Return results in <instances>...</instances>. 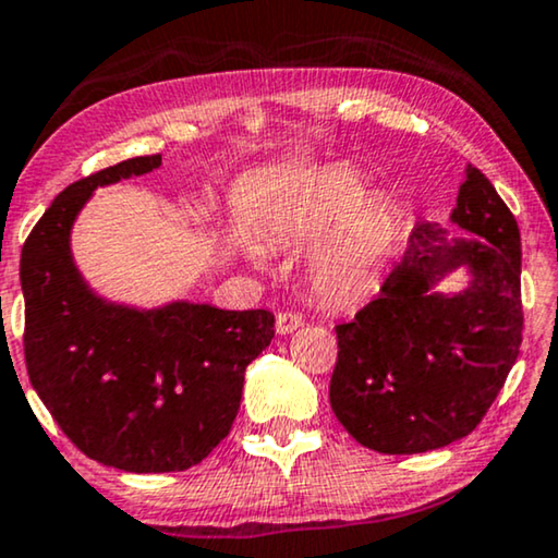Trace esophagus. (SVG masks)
Returning a JSON list of instances; mask_svg holds the SVG:
<instances>
[{
	"label": "esophagus",
	"mask_w": 558,
	"mask_h": 558,
	"mask_svg": "<svg viewBox=\"0 0 558 558\" xmlns=\"http://www.w3.org/2000/svg\"><path fill=\"white\" fill-rule=\"evenodd\" d=\"M296 327H302V315H296V312H279L277 315V332L279 335L294 332Z\"/></svg>",
	"instance_id": "obj_1"
}]
</instances>
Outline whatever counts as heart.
I'll return each mask as SVG.
<instances>
[{"label":"heart","mask_w":558,"mask_h":558,"mask_svg":"<svg viewBox=\"0 0 558 558\" xmlns=\"http://www.w3.org/2000/svg\"><path fill=\"white\" fill-rule=\"evenodd\" d=\"M317 256L310 279L319 296L335 304H355L378 284L396 241L391 203L380 195H363V180L348 167L319 172L315 185L284 223L287 239L312 243L338 223Z\"/></svg>","instance_id":"1"}]
</instances>
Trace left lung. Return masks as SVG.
Segmentation results:
<instances>
[{"mask_svg": "<svg viewBox=\"0 0 558 558\" xmlns=\"http://www.w3.org/2000/svg\"><path fill=\"white\" fill-rule=\"evenodd\" d=\"M452 223L475 239L447 241L439 223H416L380 294L335 327L332 411L350 437L380 454L468 437L521 353V231L477 167H468ZM457 265L471 269L469 289L432 293Z\"/></svg>", "mask_w": 558, "mask_h": 558, "instance_id": "1", "label": "left lung"}]
</instances>
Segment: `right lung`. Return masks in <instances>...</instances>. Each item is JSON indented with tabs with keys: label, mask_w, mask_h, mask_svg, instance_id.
<instances>
[{
	"label": "right lung",
	"mask_w": 558,
	"mask_h": 558,
	"mask_svg": "<svg viewBox=\"0 0 558 558\" xmlns=\"http://www.w3.org/2000/svg\"><path fill=\"white\" fill-rule=\"evenodd\" d=\"M162 165L134 157L60 193L20 258L29 384L90 460L126 472H180L231 432L248 363L269 348L274 315L172 302L132 310L81 279L71 228L98 185Z\"/></svg>",
	"instance_id": "add662e5"
}]
</instances>
